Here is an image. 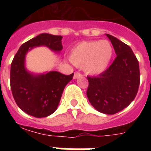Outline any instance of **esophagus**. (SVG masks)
I'll return each instance as SVG.
<instances>
[{
    "label": "esophagus",
    "mask_w": 151,
    "mask_h": 151,
    "mask_svg": "<svg viewBox=\"0 0 151 151\" xmlns=\"http://www.w3.org/2000/svg\"><path fill=\"white\" fill-rule=\"evenodd\" d=\"M81 76V74L80 73H74V74H73V79H77V78H78Z\"/></svg>",
    "instance_id": "obj_1"
}]
</instances>
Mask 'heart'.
I'll return each mask as SVG.
<instances>
[{"label": "heart", "mask_w": 151, "mask_h": 151, "mask_svg": "<svg viewBox=\"0 0 151 151\" xmlns=\"http://www.w3.org/2000/svg\"><path fill=\"white\" fill-rule=\"evenodd\" d=\"M114 55L110 41H84L73 47L70 59L75 66L90 74H99L106 70Z\"/></svg>", "instance_id": "heart-1"}]
</instances>
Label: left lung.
I'll list each match as a JSON object with an SVG mask.
<instances>
[{"instance_id":"obj_1","label":"left lung","mask_w":151,"mask_h":151,"mask_svg":"<svg viewBox=\"0 0 151 151\" xmlns=\"http://www.w3.org/2000/svg\"><path fill=\"white\" fill-rule=\"evenodd\" d=\"M117 55L110 67L98 77H88L87 96L99 112L114 114L134 100L140 81L139 62L131 48L106 34Z\"/></svg>"}]
</instances>
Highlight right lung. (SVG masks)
I'll use <instances>...</instances> for the list:
<instances>
[{
	"instance_id": "1",
	"label": "right lung",
	"mask_w": 151,
	"mask_h": 151,
	"mask_svg": "<svg viewBox=\"0 0 151 151\" xmlns=\"http://www.w3.org/2000/svg\"><path fill=\"white\" fill-rule=\"evenodd\" d=\"M62 36L41 34L20 46L11 65L10 83L18 106L27 114L45 117L56 110L65 86L73 73L64 75L58 71L34 73L26 67V55L34 48L45 46L59 54L63 49Z\"/></svg>"
}]
</instances>
